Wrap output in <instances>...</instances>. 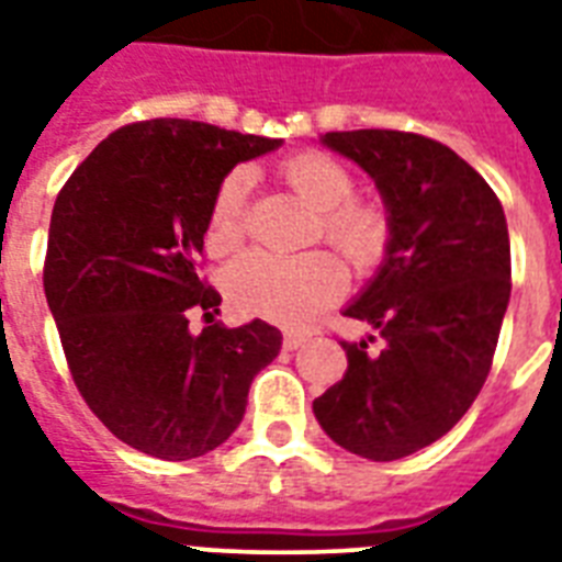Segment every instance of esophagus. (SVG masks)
<instances>
[{"mask_svg": "<svg viewBox=\"0 0 562 562\" xmlns=\"http://www.w3.org/2000/svg\"><path fill=\"white\" fill-rule=\"evenodd\" d=\"M308 341V333H285L282 335V347L285 350H297V347H303V344Z\"/></svg>", "mask_w": 562, "mask_h": 562, "instance_id": "34e87169", "label": "esophagus"}]
</instances>
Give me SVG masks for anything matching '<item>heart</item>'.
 <instances>
[{
	"label": "heart",
	"mask_w": 562,
	"mask_h": 562,
	"mask_svg": "<svg viewBox=\"0 0 562 562\" xmlns=\"http://www.w3.org/2000/svg\"><path fill=\"white\" fill-rule=\"evenodd\" d=\"M280 180L300 201L317 210L312 238L333 245L356 271H373L387 250V212L368 198H352L356 180L341 162L317 151L282 160ZM247 169H233L215 189L210 206L206 245L215 256L241 247L247 236ZM224 289L238 312L294 324L347 289L344 265L326 250L280 259L271 254H245L227 268Z\"/></svg>",
	"instance_id": "obj_1"
}]
</instances>
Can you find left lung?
<instances>
[{
	"mask_svg": "<svg viewBox=\"0 0 562 562\" xmlns=\"http://www.w3.org/2000/svg\"><path fill=\"white\" fill-rule=\"evenodd\" d=\"M324 143L375 180L391 241L344 308L379 329L382 350L341 341L347 373L312 408L347 452L400 461L440 440L487 382L510 300L505 210L470 162L428 136L344 131Z\"/></svg>",
	"mask_w": 562,
	"mask_h": 562,
	"instance_id": "1",
	"label": "left lung"
}]
</instances>
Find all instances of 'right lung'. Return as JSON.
Masks as SVG:
<instances>
[{
    "label": "right lung",
    "instance_id": "1",
    "mask_svg": "<svg viewBox=\"0 0 562 562\" xmlns=\"http://www.w3.org/2000/svg\"><path fill=\"white\" fill-rule=\"evenodd\" d=\"M280 139L189 119L119 127L57 192L43 289L75 387L122 440L189 461L238 428L254 375L277 359V326L189 333L218 315L201 277L215 189Z\"/></svg>",
    "mask_w": 562,
    "mask_h": 562
}]
</instances>
